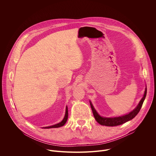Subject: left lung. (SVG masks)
Wrapping results in <instances>:
<instances>
[{"mask_svg":"<svg viewBox=\"0 0 156 156\" xmlns=\"http://www.w3.org/2000/svg\"><path fill=\"white\" fill-rule=\"evenodd\" d=\"M147 93V87L145 88L144 93L143 95V97L140 101L138 105L135 108L134 110H133L131 112L129 113L122 115L119 117H105L101 116L98 112L96 111V110L94 108L91 101H90V105L91 109L93 110V113L94 115V117L97 121L98 123H99L101 125L107 126H118L120 125H122L123 123H125L131 120H132L133 118H135L136 115L138 114L140 110L142 107V105L143 104V102L146 98Z\"/></svg>","mask_w":156,"mask_h":156,"instance_id":"8db88e82","label":"left lung"}]
</instances>
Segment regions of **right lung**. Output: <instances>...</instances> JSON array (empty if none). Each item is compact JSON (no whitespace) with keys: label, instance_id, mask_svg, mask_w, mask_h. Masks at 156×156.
<instances>
[{"label":"right lung","instance_id":"obj_1","mask_svg":"<svg viewBox=\"0 0 156 156\" xmlns=\"http://www.w3.org/2000/svg\"><path fill=\"white\" fill-rule=\"evenodd\" d=\"M68 115H69V113H68V107L67 106H66V110H65V116H64V118L62 120V122H60V123H57L55 125H51V126H46V127H43L42 128H58V127H60V126H63L66 121H67V119H68Z\"/></svg>","mask_w":156,"mask_h":156}]
</instances>
